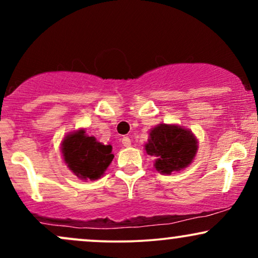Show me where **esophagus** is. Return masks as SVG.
<instances>
[{"mask_svg":"<svg viewBox=\"0 0 258 258\" xmlns=\"http://www.w3.org/2000/svg\"><path fill=\"white\" fill-rule=\"evenodd\" d=\"M122 144H123V147H130L131 146V139H130L128 137H123L122 138Z\"/></svg>","mask_w":258,"mask_h":258,"instance_id":"34e87169","label":"esophagus"}]
</instances>
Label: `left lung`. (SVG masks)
<instances>
[{
    "mask_svg": "<svg viewBox=\"0 0 258 258\" xmlns=\"http://www.w3.org/2000/svg\"><path fill=\"white\" fill-rule=\"evenodd\" d=\"M146 152L156 158L154 166L158 172L171 174L191 164L198 152V141L189 130L160 123L150 130Z\"/></svg>",
    "mask_w": 258,
    "mask_h": 258,
    "instance_id": "8db88e82",
    "label": "left lung"
}]
</instances>
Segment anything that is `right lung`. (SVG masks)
Instances as JSON below:
<instances>
[{
  "mask_svg": "<svg viewBox=\"0 0 258 258\" xmlns=\"http://www.w3.org/2000/svg\"><path fill=\"white\" fill-rule=\"evenodd\" d=\"M111 146L99 143L88 137L85 130L69 133L61 142V154L65 164L81 179H98L114 159Z\"/></svg>",
  "mask_w": 258,
  "mask_h": 258,
  "instance_id": "right-lung-1",
  "label": "right lung"
}]
</instances>
